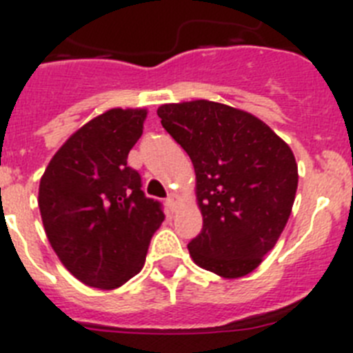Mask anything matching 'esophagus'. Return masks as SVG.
I'll return each instance as SVG.
<instances>
[{"instance_id":"esophagus-1","label":"esophagus","mask_w":353,"mask_h":353,"mask_svg":"<svg viewBox=\"0 0 353 353\" xmlns=\"http://www.w3.org/2000/svg\"><path fill=\"white\" fill-rule=\"evenodd\" d=\"M177 204H179V197L176 194H170L167 197V208L170 211H176L177 210Z\"/></svg>"}]
</instances>
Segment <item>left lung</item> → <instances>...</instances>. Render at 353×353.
Masks as SVG:
<instances>
[{"label": "left lung", "instance_id": "1", "mask_svg": "<svg viewBox=\"0 0 353 353\" xmlns=\"http://www.w3.org/2000/svg\"><path fill=\"white\" fill-rule=\"evenodd\" d=\"M158 117L197 176L202 229L188 243L190 256L222 277L250 274L290 219L299 185L295 156L265 122L228 104H163Z\"/></svg>", "mask_w": 353, "mask_h": 353}]
</instances>
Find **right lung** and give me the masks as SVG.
I'll list each match as a JSON object with an SVG mask.
<instances>
[{"label":"right lung","mask_w":353,"mask_h":353,"mask_svg":"<svg viewBox=\"0 0 353 353\" xmlns=\"http://www.w3.org/2000/svg\"><path fill=\"white\" fill-rule=\"evenodd\" d=\"M145 110H108L76 131L49 161L39 188L48 240L81 283L113 290L139 274L163 206L145 197L128 165Z\"/></svg>","instance_id":"right-lung-1"}]
</instances>
